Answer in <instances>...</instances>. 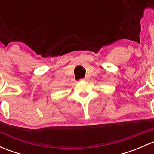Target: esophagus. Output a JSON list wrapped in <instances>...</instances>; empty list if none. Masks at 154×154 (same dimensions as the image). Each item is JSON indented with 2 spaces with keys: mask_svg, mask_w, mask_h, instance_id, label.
<instances>
[{
  "mask_svg": "<svg viewBox=\"0 0 154 154\" xmlns=\"http://www.w3.org/2000/svg\"><path fill=\"white\" fill-rule=\"evenodd\" d=\"M87 79H88V77H85V78H83V80H87Z\"/></svg>",
  "mask_w": 154,
  "mask_h": 154,
  "instance_id": "obj_1",
  "label": "esophagus"
}]
</instances>
